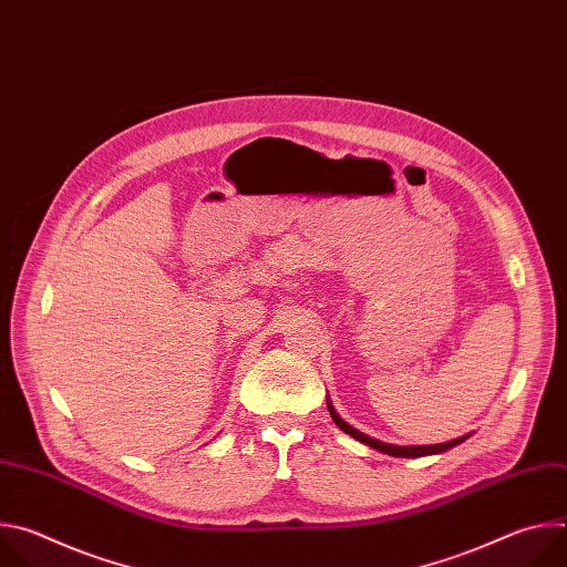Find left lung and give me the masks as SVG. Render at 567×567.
<instances>
[{"instance_id":"8db88e82","label":"left lung","mask_w":567,"mask_h":567,"mask_svg":"<svg viewBox=\"0 0 567 567\" xmlns=\"http://www.w3.org/2000/svg\"><path fill=\"white\" fill-rule=\"evenodd\" d=\"M328 411H330L334 424H337L343 433H348V435H352L354 440L368 444L370 449H377V451H381V453H385V455H392V457H424V455H435V453H444V451H449V449H453V446H457L460 442L466 440V435H464V437H457V440H451V442H444V444H429V446H396V444H385V442H381V440L368 437L365 433H361V431H357L354 426H350L348 422H343L341 415L334 411L330 399H328Z\"/></svg>"}]
</instances>
